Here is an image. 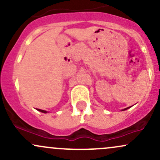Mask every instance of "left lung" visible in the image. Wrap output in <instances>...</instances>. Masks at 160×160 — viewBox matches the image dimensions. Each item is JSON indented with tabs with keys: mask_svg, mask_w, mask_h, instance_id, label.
<instances>
[{
	"mask_svg": "<svg viewBox=\"0 0 160 160\" xmlns=\"http://www.w3.org/2000/svg\"><path fill=\"white\" fill-rule=\"evenodd\" d=\"M132 107V106H131ZM131 107H128V108H124V109H122V111H126V110H127V109H128V108H130Z\"/></svg>",
	"mask_w": 160,
	"mask_h": 160,
	"instance_id": "left-lung-1",
	"label": "left lung"
}]
</instances>
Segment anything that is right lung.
Masks as SVG:
<instances>
[{
    "instance_id": "1",
    "label": "right lung",
    "mask_w": 160,
    "mask_h": 160,
    "mask_svg": "<svg viewBox=\"0 0 160 160\" xmlns=\"http://www.w3.org/2000/svg\"><path fill=\"white\" fill-rule=\"evenodd\" d=\"M37 110H38V111L42 112V113H47V111H43V110H40V109H37Z\"/></svg>"
}]
</instances>
